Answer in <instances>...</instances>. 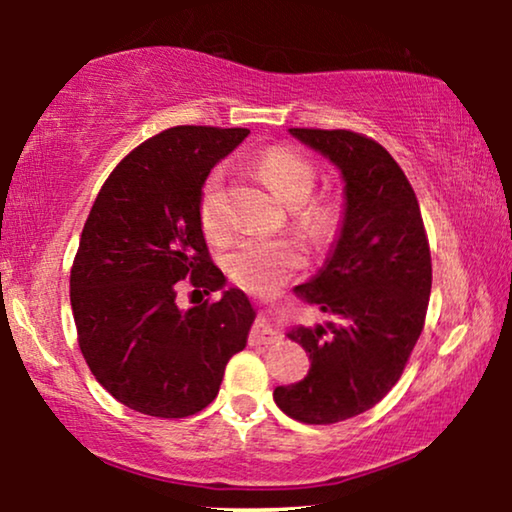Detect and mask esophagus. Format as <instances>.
I'll return each instance as SVG.
<instances>
[{
    "label": "esophagus",
    "instance_id": "34e87169",
    "mask_svg": "<svg viewBox=\"0 0 512 512\" xmlns=\"http://www.w3.org/2000/svg\"><path fill=\"white\" fill-rule=\"evenodd\" d=\"M279 340L277 331H272V326L268 324V319L261 317L254 324V328H251V342L254 345H275V342Z\"/></svg>",
    "mask_w": 512,
    "mask_h": 512
}]
</instances>
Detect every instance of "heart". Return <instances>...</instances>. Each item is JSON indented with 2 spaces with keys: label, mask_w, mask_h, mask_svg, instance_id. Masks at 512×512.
<instances>
[{
  "label": "heart",
  "mask_w": 512,
  "mask_h": 512,
  "mask_svg": "<svg viewBox=\"0 0 512 512\" xmlns=\"http://www.w3.org/2000/svg\"><path fill=\"white\" fill-rule=\"evenodd\" d=\"M256 170L272 191L289 205H300L310 198L317 186V170L303 153L291 146H270L256 158ZM312 214L321 221L326 212L314 207ZM200 228L209 240H219L228 230L226 209H223V174L212 170L200 188L198 200ZM303 265V254L289 240L275 237H244L223 254V270L228 279L244 291L272 293L284 282H289L293 272Z\"/></svg>",
  "instance_id": "b5f03b06"
}]
</instances>
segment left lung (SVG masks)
I'll return each mask as SVG.
<instances>
[{
    "mask_svg": "<svg viewBox=\"0 0 512 512\" xmlns=\"http://www.w3.org/2000/svg\"><path fill=\"white\" fill-rule=\"evenodd\" d=\"M289 132L340 167L347 202L331 258L296 286L338 324L289 331L312 366L272 396L298 422L335 424L370 410L401 380L429 310L431 249L417 195L382 144L352 130Z\"/></svg>",
    "mask_w": 512,
    "mask_h": 512,
    "instance_id": "left-lung-1",
    "label": "left lung"
}]
</instances>
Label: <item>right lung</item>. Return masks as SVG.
I'll use <instances>...</instances> for the list:
<instances>
[{
    "mask_svg": "<svg viewBox=\"0 0 512 512\" xmlns=\"http://www.w3.org/2000/svg\"><path fill=\"white\" fill-rule=\"evenodd\" d=\"M247 128L177 125L114 167L83 226L69 275L76 335L95 380L142 415L181 419L219 394L247 345L240 289L181 312L177 291L223 289L198 219L200 188Z\"/></svg>",
    "mask_w": 512,
    "mask_h": 512,
    "instance_id": "obj_1",
    "label": "right lung"
}]
</instances>
